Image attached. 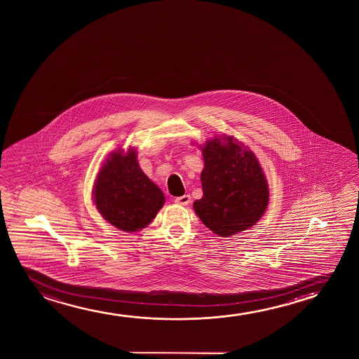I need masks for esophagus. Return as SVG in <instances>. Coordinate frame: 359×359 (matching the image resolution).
<instances>
[{
	"label": "esophagus",
	"instance_id": "obj_1",
	"mask_svg": "<svg viewBox=\"0 0 359 359\" xmlns=\"http://www.w3.org/2000/svg\"><path fill=\"white\" fill-rule=\"evenodd\" d=\"M191 201V197L190 195H184V196L177 197L175 198V202H177V205H182V206H187L189 203Z\"/></svg>",
	"mask_w": 359,
	"mask_h": 359
}]
</instances>
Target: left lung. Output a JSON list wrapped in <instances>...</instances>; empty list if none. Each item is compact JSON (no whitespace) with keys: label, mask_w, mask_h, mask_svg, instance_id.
Listing matches in <instances>:
<instances>
[{"label":"left lung","mask_w":359,"mask_h":359,"mask_svg":"<svg viewBox=\"0 0 359 359\" xmlns=\"http://www.w3.org/2000/svg\"><path fill=\"white\" fill-rule=\"evenodd\" d=\"M203 196L194 202L202 223L219 236L255 226L269 205V185L254 152L233 136H215L201 147Z\"/></svg>","instance_id":"1"}]
</instances>
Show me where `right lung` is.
Listing matches in <instances>:
<instances>
[{
	"label": "right lung",
	"mask_w": 359,
	"mask_h": 359,
	"mask_svg": "<svg viewBox=\"0 0 359 359\" xmlns=\"http://www.w3.org/2000/svg\"><path fill=\"white\" fill-rule=\"evenodd\" d=\"M94 205L105 221L123 231H138L154 219L165 197L142 172L137 152L118 148L109 154L93 187Z\"/></svg>",
	"instance_id": "obj_1"
}]
</instances>
